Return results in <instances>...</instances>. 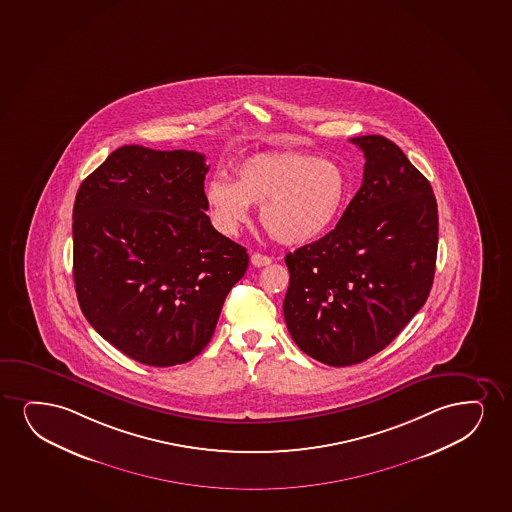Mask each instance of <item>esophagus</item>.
<instances>
[{"label": "esophagus", "mask_w": 512, "mask_h": 512, "mask_svg": "<svg viewBox=\"0 0 512 512\" xmlns=\"http://www.w3.org/2000/svg\"><path fill=\"white\" fill-rule=\"evenodd\" d=\"M251 263H253V266H256V268H261V266L270 265L272 258L265 256V254L254 253L253 256H251Z\"/></svg>", "instance_id": "34e87169"}]
</instances>
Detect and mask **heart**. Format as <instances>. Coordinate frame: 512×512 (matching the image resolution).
I'll return each mask as SVG.
<instances>
[{
  "label": "heart",
  "mask_w": 512,
  "mask_h": 512,
  "mask_svg": "<svg viewBox=\"0 0 512 512\" xmlns=\"http://www.w3.org/2000/svg\"><path fill=\"white\" fill-rule=\"evenodd\" d=\"M346 190V176L337 162L303 152H268L240 162L235 182L209 180L204 197L214 227L225 235H237L256 204L273 239L303 246L336 223Z\"/></svg>",
  "instance_id": "b5f03b06"
}]
</instances>
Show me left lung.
<instances>
[{
  "mask_svg": "<svg viewBox=\"0 0 512 512\" xmlns=\"http://www.w3.org/2000/svg\"><path fill=\"white\" fill-rule=\"evenodd\" d=\"M363 150L360 190L332 232L285 256L284 317L294 343L330 367L384 350L426 303L438 251L431 183L381 135Z\"/></svg>",
  "mask_w": 512,
  "mask_h": 512,
  "instance_id": "obj_1",
  "label": "left lung"
}]
</instances>
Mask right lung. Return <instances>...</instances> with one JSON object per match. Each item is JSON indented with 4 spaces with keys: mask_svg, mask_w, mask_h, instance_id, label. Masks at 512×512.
Returning <instances> with one entry per match:
<instances>
[{
    "mask_svg": "<svg viewBox=\"0 0 512 512\" xmlns=\"http://www.w3.org/2000/svg\"><path fill=\"white\" fill-rule=\"evenodd\" d=\"M206 157L124 145L81 183L72 211L79 306L105 341L152 367L199 355L249 265L214 230Z\"/></svg>",
    "mask_w": 512,
    "mask_h": 512,
    "instance_id": "right-lung-1",
    "label": "right lung"
}]
</instances>
